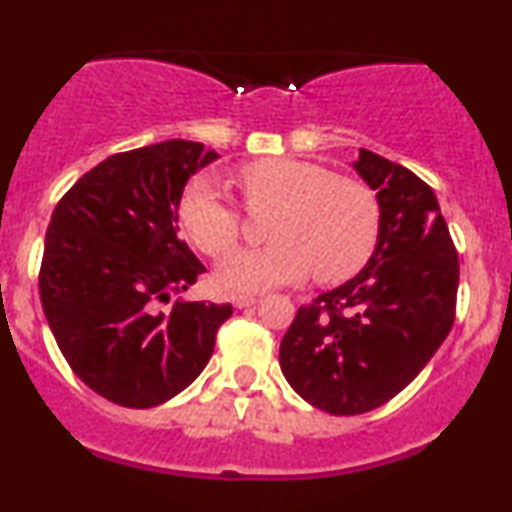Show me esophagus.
Returning <instances> with one entry per match:
<instances>
[{
    "label": "esophagus",
    "mask_w": 512,
    "mask_h": 512,
    "mask_svg": "<svg viewBox=\"0 0 512 512\" xmlns=\"http://www.w3.org/2000/svg\"><path fill=\"white\" fill-rule=\"evenodd\" d=\"M231 300H233V305L238 307V310H245V307H252L257 303L255 295H248V293H236Z\"/></svg>",
    "instance_id": "34e87169"
}]
</instances>
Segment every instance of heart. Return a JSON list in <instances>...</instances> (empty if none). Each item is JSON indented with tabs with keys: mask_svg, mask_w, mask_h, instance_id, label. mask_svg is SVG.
Here are the masks:
<instances>
[{
	"mask_svg": "<svg viewBox=\"0 0 512 512\" xmlns=\"http://www.w3.org/2000/svg\"><path fill=\"white\" fill-rule=\"evenodd\" d=\"M238 186L248 209H276L267 226L272 245L226 257L217 272L221 286L267 291L312 272L322 283H341L372 260L381 236V202L360 178L307 159L269 157L243 166ZM178 224L209 257L233 250L243 231L238 209L205 176L183 190Z\"/></svg>",
	"mask_w": 512,
	"mask_h": 512,
	"instance_id": "obj_1",
	"label": "heart"
}]
</instances>
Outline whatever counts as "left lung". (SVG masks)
<instances>
[{"label": "left lung", "instance_id": "1", "mask_svg": "<svg viewBox=\"0 0 512 512\" xmlns=\"http://www.w3.org/2000/svg\"><path fill=\"white\" fill-rule=\"evenodd\" d=\"M355 169L381 202L377 250L355 279L300 307L279 350L295 393L346 417L389 403L432 360L455 322L460 279L434 190L369 150Z\"/></svg>", "mask_w": 512, "mask_h": 512}]
</instances>
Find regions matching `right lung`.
Listing matches in <instances>:
<instances>
[{"label":"right lung","mask_w":512,"mask_h":512,"mask_svg":"<svg viewBox=\"0 0 512 512\" xmlns=\"http://www.w3.org/2000/svg\"><path fill=\"white\" fill-rule=\"evenodd\" d=\"M202 143L166 140L107 157L54 207L40 300L78 379L123 408H155L193 384L231 305L176 298L205 272L178 238L188 178L214 162Z\"/></svg>","instance_id":"1"}]
</instances>
